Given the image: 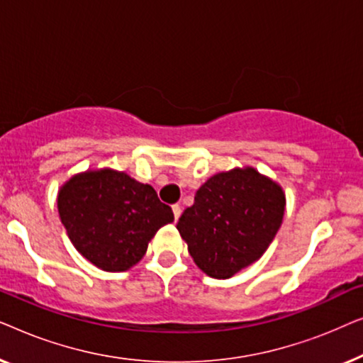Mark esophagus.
I'll use <instances>...</instances> for the list:
<instances>
[{"instance_id":"obj_1","label":"esophagus","mask_w":363,"mask_h":363,"mask_svg":"<svg viewBox=\"0 0 363 363\" xmlns=\"http://www.w3.org/2000/svg\"><path fill=\"white\" fill-rule=\"evenodd\" d=\"M172 210H173V216H175V220H178V218H180V215H182V206L180 205H173Z\"/></svg>"}]
</instances>
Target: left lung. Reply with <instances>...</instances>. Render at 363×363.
<instances>
[{
    "instance_id": "8db88e82",
    "label": "left lung",
    "mask_w": 363,
    "mask_h": 363,
    "mask_svg": "<svg viewBox=\"0 0 363 363\" xmlns=\"http://www.w3.org/2000/svg\"><path fill=\"white\" fill-rule=\"evenodd\" d=\"M286 195L252 167L208 178L177 223L188 252L215 279H230L264 255L282 225Z\"/></svg>"
}]
</instances>
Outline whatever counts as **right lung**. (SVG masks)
Segmentation results:
<instances>
[{"label":"right lung","instance_id":"1","mask_svg":"<svg viewBox=\"0 0 363 363\" xmlns=\"http://www.w3.org/2000/svg\"><path fill=\"white\" fill-rule=\"evenodd\" d=\"M57 211L74 247L107 272L135 266L155 233L173 221L150 185L113 168L69 178L59 188Z\"/></svg>","mask_w":363,"mask_h":363}]
</instances>
